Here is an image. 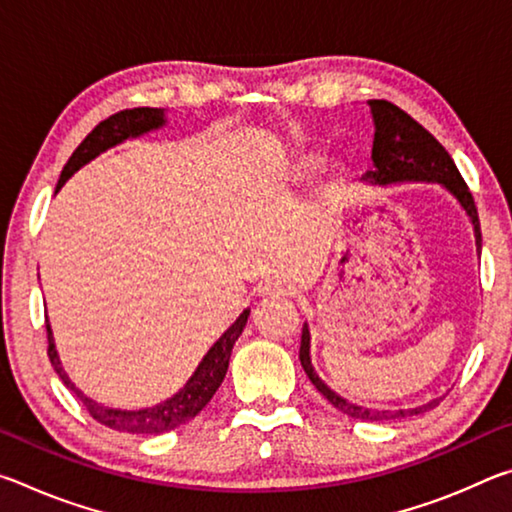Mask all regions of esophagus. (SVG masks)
<instances>
[{
	"mask_svg": "<svg viewBox=\"0 0 512 512\" xmlns=\"http://www.w3.org/2000/svg\"><path fill=\"white\" fill-rule=\"evenodd\" d=\"M259 296L262 298H287V296H291V287L287 282H266L262 289H259Z\"/></svg>",
	"mask_w": 512,
	"mask_h": 512,
	"instance_id": "1",
	"label": "esophagus"
}]
</instances>
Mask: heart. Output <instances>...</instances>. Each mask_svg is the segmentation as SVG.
<instances>
[{
    "label": "heart",
    "mask_w": 512,
    "mask_h": 512,
    "mask_svg": "<svg viewBox=\"0 0 512 512\" xmlns=\"http://www.w3.org/2000/svg\"><path fill=\"white\" fill-rule=\"evenodd\" d=\"M320 167V155L318 153H300L296 160H293V173H296L298 178H307L314 173L316 169ZM339 180V176L336 173H332V183H336Z\"/></svg>",
    "instance_id": "b5f03b06"
}]
</instances>
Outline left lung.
<instances>
[{
  "mask_svg": "<svg viewBox=\"0 0 512 512\" xmlns=\"http://www.w3.org/2000/svg\"><path fill=\"white\" fill-rule=\"evenodd\" d=\"M372 124H375V140H372V169L366 171L363 183L386 187V185H402V183H436L445 189L447 194L456 198V203L463 207V212L470 219L476 239V253H481V225L479 214H476L474 198L467 189L465 180L458 173L452 155L445 151V146L433 137L427 128H422L411 115H406L402 108L393 103L372 99L368 101ZM300 363L305 368L311 384L318 388L320 395H325L329 404H334L341 413L350 415L357 420L384 422L409 418V415H420L438 406L443 397H433L415 409H368L350 400H345L336 391H332L318 372L311 366V334L309 325H302L300 339Z\"/></svg>",
  "mask_w": 512,
  "mask_h": 512,
  "instance_id": "left-lung-1",
  "label": "left lung"
}]
</instances>
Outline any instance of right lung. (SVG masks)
Here are the masks:
<instances>
[{
    "label": "right lung",
    "instance_id": "right-lung-1",
    "mask_svg": "<svg viewBox=\"0 0 512 512\" xmlns=\"http://www.w3.org/2000/svg\"><path fill=\"white\" fill-rule=\"evenodd\" d=\"M162 126H167V112H164V108L121 110L117 115L101 121V124L79 144V149L72 153V158L67 160L63 173H60L58 178L56 194L76 171L85 167L88 162H92L94 158H99L101 153H106L117 144H124L126 140H135V137H142L146 133L160 131ZM248 316H250V309L241 311L235 323L225 329V332L219 336V341L207 350L201 363H198L196 370L192 372V377L187 379V384L180 388L178 393H173L160 404L146 406V409H137V411L112 409V406L92 400V397H88L72 384V379H69L67 372L63 370V363H60L49 318H47V339H49L47 354H49L51 366H54V370L58 372V377L63 379V384L69 388V391L76 393V397H79L81 404L85 406V411H88L94 420L106 424V427L115 431L158 436V433L173 431L178 429L180 424H187L189 420H194L196 415L205 409L207 402L212 400L216 388L221 386L225 372H228L232 348H235L237 339L241 336V332H244Z\"/></svg>",
    "mask_w": 512,
    "mask_h": 512
}]
</instances>
